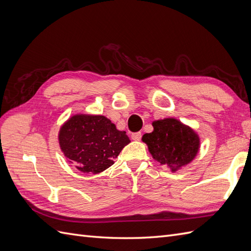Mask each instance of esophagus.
<instances>
[{"label":"esophagus","mask_w":251,"mask_h":251,"mask_svg":"<svg viewBox=\"0 0 251 251\" xmlns=\"http://www.w3.org/2000/svg\"><path fill=\"white\" fill-rule=\"evenodd\" d=\"M141 132H137V133H133L132 135H131V137H132V139L133 140H135V141H138V140H140L141 139Z\"/></svg>","instance_id":"34e87169"}]
</instances>
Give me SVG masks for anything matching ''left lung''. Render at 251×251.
Here are the masks:
<instances>
[{"label": "left lung", "mask_w": 251, "mask_h": 251, "mask_svg": "<svg viewBox=\"0 0 251 251\" xmlns=\"http://www.w3.org/2000/svg\"><path fill=\"white\" fill-rule=\"evenodd\" d=\"M154 131L142 136L151 155L173 173L191 163L200 148V138L191 126L176 118L153 121Z\"/></svg>", "instance_id": "1"}]
</instances>
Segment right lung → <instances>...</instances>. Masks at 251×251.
I'll list each match as a JSON object with an SVG mask.
<instances>
[{"instance_id": "1", "label": "right lung", "mask_w": 251, "mask_h": 251, "mask_svg": "<svg viewBox=\"0 0 251 251\" xmlns=\"http://www.w3.org/2000/svg\"><path fill=\"white\" fill-rule=\"evenodd\" d=\"M58 142L67 160L78 171L98 174L114 164L131 140L107 117L76 114L60 126Z\"/></svg>"}]
</instances>
